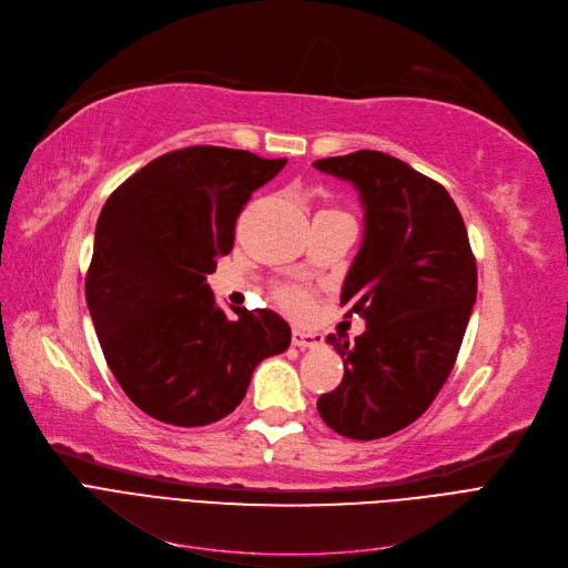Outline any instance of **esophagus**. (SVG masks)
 Segmentation results:
<instances>
[{"label":"esophagus","mask_w":568,"mask_h":568,"mask_svg":"<svg viewBox=\"0 0 568 568\" xmlns=\"http://www.w3.org/2000/svg\"><path fill=\"white\" fill-rule=\"evenodd\" d=\"M291 339H293V346H297V348H318L323 344V337L318 335V332H310L303 327H295Z\"/></svg>","instance_id":"34e87169"}]
</instances>
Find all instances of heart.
Here are the masks:
<instances>
[{
  "label": "heart",
  "instance_id": "1",
  "mask_svg": "<svg viewBox=\"0 0 568 568\" xmlns=\"http://www.w3.org/2000/svg\"><path fill=\"white\" fill-rule=\"evenodd\" d=\"M280 303L286 307V310H303L305 307V303H307V297H305V293L300 291V288H295V286H286V288H282L280 291Z\"/></svg>",
  "mask_w": 568,
  "mask_h": 568
}]
</instances>
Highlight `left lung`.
Here are the masks:
<instances>
[{
  "mask_svg": "<svg viewBox=\"0 0 568 568\" xmlns=\"http://www.w3.org/2000/svg\"><path fill=\"white\" fill-rule=\"evenodd\" d=\"M314 166L359 194L364 236L342 305L366 321L355 346L327 337L344 378L316 408L339 436L376 440L413 424L452 374L477 300V263L449 192L404 160L355 151Z\"/></svg>",
  "mask_w": 568,
  "mask_h": 568,
  "instance_id": "left-lung-1",
  "label": "left lung"
}]
</instances>
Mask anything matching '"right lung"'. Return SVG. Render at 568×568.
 I'll list each match as a JSON object with an SVG mask.
<instances>
[{
	"label": "right lung",
	"mask_w": 568,
	"mask_h": 568,
	"mask_svg": "<svg viewBox=\"0 0 568 568\" xmlns=\"http://www.w3.org/2000/svg\"><path fill=\"white\" fill-rule=\"evenodd\" d=\"M284 164L222 146L172 151L100 211L87 305L116 383L149 417L213 424L243 402L256 364L288 348L280 314L231 307L229 316L206 282L252 192Z\"/></svg>",
	"instance_id": "obj_1"
}]
</instances>
